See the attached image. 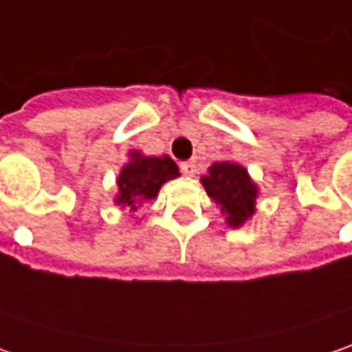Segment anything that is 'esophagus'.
<instances>
[{"mask_svg":"<svg viewBox=\"0 0 352 352\" xmlns=\"http://www.w3.org/2000/svg\"><path fill=\"white\" fill-rule=\"evenodd\" d=\"M179 169H181V173H183V175H195V173H197V165H195V161H183V163L179 165Z\"/></svg>","mask_w":352,"mask_h":352,"instance_id":"1","label":"esophagus"}]
</instances>
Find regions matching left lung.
Returning <instances> with one entry per match:
<instances>
[{"instance_id": "left-lung-1", "label": "left lung", "mask_w": 352, "mask_h": 352, "mask_svg": "<svg viewBox=\"0 0 352 352\" xmlns=\"http://www.w3.org/2000/svg\"><path fill=\"white\" fill-rule=\"evenodd\" d=\"M208 197L221 203L230 226H240L254 214L256 185L250 181L246 169L238 163L219 161L208 167V175L201 179Z\"/></svg>"}]
</instances>
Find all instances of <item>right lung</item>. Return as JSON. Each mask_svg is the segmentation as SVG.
Instances as JSON below:
<instances>
[{
	"label": "right lung",
	"instance_id": "add662e5",
	"mask_svg": "<svg viewBox=\"0 0 352 352\" xmlns=\"http://www.w3.org/2000/svg\"><path fill=\"white\" fill-rule=\"evenodd\" d=\"M175 177H179V167L171 157H146L138 151H131V161L118 177L120 195L116 203L128 206L130 210H138L146 201L157 197L165 181Z\"/></svg>",
	"mask_w": 352,
	"mask_h": 352
}]
</instances>
